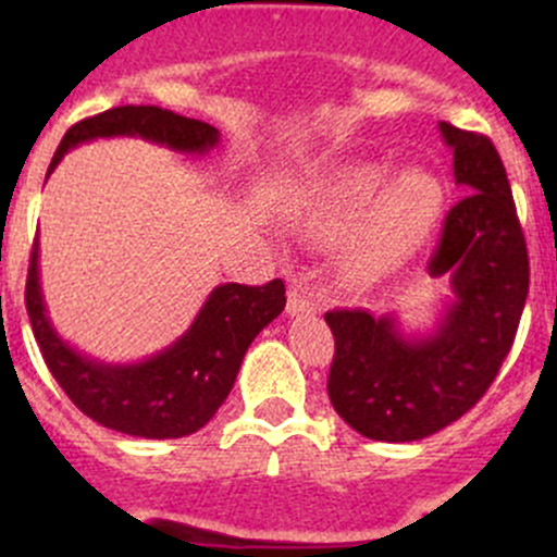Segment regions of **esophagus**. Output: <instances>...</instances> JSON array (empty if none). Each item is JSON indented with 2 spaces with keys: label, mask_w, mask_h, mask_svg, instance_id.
I'll use <instances>...</instances> for the list:
<instances>
[{
  "label": "esophagus",
  "mask_w": 557,
  "mask_h": 557,
  "mask_svg": "<svg viewBox=\"0 0 557 557\" xmlns=\"http://www.w3.org/2000/svg\"><path fill=\"white\" fill-rule=\"evenodd\" d=\"M314 310V301L312 296L307 294L301 285H290L288 288V314H305V312H312Z\"/></svg>",
  "instance_id": "1"
}]
</instances>
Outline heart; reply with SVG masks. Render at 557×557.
Instances as JSON below:
<instances>
[{"label": "heart", "mask_w": 557, "mask_h": 557, "mask_svg": "<svg viewBox=\"0 0 557 557\" xmlns=\"http://www.w3.org/2000/svg\"><path fill=\"white\" fill-rule=\"evenodd\" d=\"M296 210L314 239L345 232V274L356 283H377L429 243L445 210V190L423 166L387 172L377 161H339L314 174Z\"/></svg>", "instance_id": "heart-1"}]
</instances>
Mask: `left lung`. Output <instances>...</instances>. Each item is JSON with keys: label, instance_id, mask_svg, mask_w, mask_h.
I'll return each instance as SVG.
<instances>
[{"label": "left lung", "instance_id": "obj_1", "mask_svg": "<svg viewBox=\"0 0 557 557\" xmlns=\"http://www.w3.org/2000/svg\"><path fill=\"white\" fill-rule=\"evenodd\" d=\"M463 199L447 212L431 277L450 280L436 325L404 334L396 314L325 312L336 352L329 398L367 440L418 442L469 412L496 380L528 296V250L507 170L487 137L440 123Z\"/></svg>", "mask_w": 557, "mask_h": 557}]
</instances>
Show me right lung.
Returning a JSON list of instances; mask_svg holds the SVG:
<instances>
[{"instance_id": "add662e5", "label": "right lung", "mask_w": 557, "mask_h": 557, "mask_svg": "<svg viewBox=\"0 0 557 557\" xmlns=\"http://www.w3.org/2000/svg\"><path fill=\"white\" fill-rule=\"evenodd\" d=\"M143 137L174 153L205 156L221 143L215 126L150 104L112 107L75 123L53 153L48 174L64 153L91 139ZM285 307L283 280L267 285L223 283L207 296L177 342L137 363H107L61 339L39 285V245L32 247L26 312L45 363L61 391L99 425L143 440H180L205 429L232 393L243 358Z\"/></svg>"}]
</instances>
